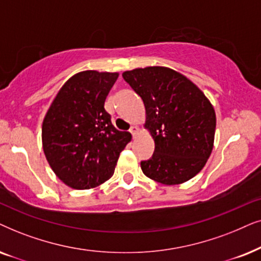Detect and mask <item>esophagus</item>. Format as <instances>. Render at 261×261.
I'll list each match as a JSON object with an SVG mask.
<instances>
[{"mask_svg": "<svg viewBox=\"0 0 261 261\" xmlns=\"http://www.w3.org/2000/svg\"><path fill=\"white\" fill-rule=\"evenodd\" d=\"M130 133L134 135V136H136V135H138V133H140V127L137 126V125H134V126H131L130 128Z\"/></svg>", "mask_w": 261, "mask_h": 261, "instance_id": "obj_1", "label": "esophagus"}]
</instances>
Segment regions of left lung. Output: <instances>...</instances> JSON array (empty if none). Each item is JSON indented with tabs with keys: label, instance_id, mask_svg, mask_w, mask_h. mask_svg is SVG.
I'll return each mask as SVG.
<instances>
[{
	"label": "left lung",
	"instance_id": "8db88e82",
	"mask_svg": "<svg viewBox=\"0 0 261 261\" xmlns=\"http://www.w3.org/2000/svg\"><path fill=\"white\" fill-rule=\"evenodd\" d=\"M123 77L141 96L154 155L141 162L148 178L163 185L189 181L214 148L216 113L210 100L180 72L167 67L137 68Z\"/></svg>",
	"mask_w": 261,
	"mask_h": 261
}]
</instances>
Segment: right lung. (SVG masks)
<instances>
[{
    "mask_svg": "<svg viewBox=\"0 0 261 261\" xmlns=\"http://www.w3.org/2000/svg\"><path fill=\"white\" fill-rule=\"evenodd\" d=\"M118 72L85 70L65 81L41 125L43 150L56 176L75 190L101 185L113 175L131 134L113 126L105 100Z\"/></svg>",
    "mask_w": 261,
    "mask_h": 261,
    "instance_id": "1",
    "label": "right lung"
}]
</instances>
